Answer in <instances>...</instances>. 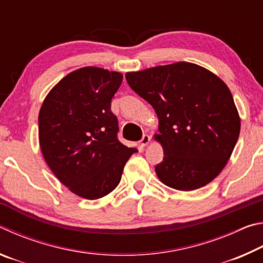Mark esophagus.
<instances>
[{
  "label": "esophagus",
  "mask_w": 263,
  "mask_h": 263,
  "mask_svg": "<svg viewBox=\"0 0 263 263\" xmlns=\"http://www.w3.org/2000/svg\"><path fill=\"white\" fill-rule=\"evenodd\" d=\"M149 141H151V137L148 135H144L141 138V140H140V145L146 146V145H148Z\"/></svg>",
  "instance_id": "obj_1"
}]
</instances>
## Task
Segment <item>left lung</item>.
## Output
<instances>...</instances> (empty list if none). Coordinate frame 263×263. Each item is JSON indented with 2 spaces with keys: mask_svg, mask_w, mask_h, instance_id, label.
<instances>
[{
  "mask_svg": "<svg viewBox=\"0 0 263 263\" xmlns=\"http://www.w3.org/2000/svg\"><path fill=\"white\" fill-rule=\"evenodd\" d=\"M128 86L159 118L163 160L161 182L176 190L201 188L219 175L240 133V118L228 86L190 62L126 73Z\"/></svg>",
  "mask_w": 263,
  "mask_h": 263,
  "instance_id": "left-lung-1",
  "label": "left lung"
}]
</instances>
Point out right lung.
Returning a JSON list of instances; mask_svg holds the SVG:
<instances>
[{
  "instance_id": "right-lung-1",
  "label": "right lung",
  "mask_w": 263,
  "mask_h": 263,
  "mask_svg": "<svg viewBox=\"0 0 263 263\" xmlns=\"http://www.w3.org/2000/svg\"><path fill=\"white\" fill-rule=\"evenodd\" d=\"M123 75L83 67L48 92L39 112V142L48 167L72 193L87 199L110 194L136 148L118 140L111 100Z\"/></svg>"
}]
</instances>
